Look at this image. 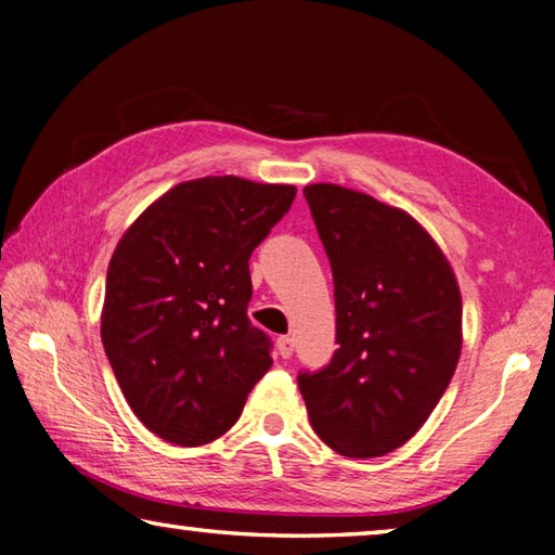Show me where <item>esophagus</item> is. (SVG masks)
Returning <instances> with one entry per match:
<instances>
[{"label": "esophagus", "instance_id": "1", "mask_svg": "<svg viewBox=\"0 0 555 555\" xmlns=\"http://www.w3.org/2000/svg\"><path fill=\"white\" fill-rule=\"evenodd\" d=\"M276 350H279V354H281V360H288V357L294 354V340H291L288 335L279 337V340H276Z\"/></svg>", "mask_w": 555, "mask_h": 555}]
</instances>
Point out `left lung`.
Instances as JSON below:
<instances>
[{
  "mask_svg": "<svg viewBox=\"0 0 555 555\" xmlns=\"http://www.w3.org/2000/svg\"><path fill=\"white\" fill-rule=\"evenodd\" d=\"M335 281L333 362L298 374L311 426L347 457H382L426 424L463 350V296L406 210L335 183L304 188Z\"/></svg>",
  "mask_w": 555,
  "mask_h": 555,
  "instance_id": "1",
  "label": "left lung"
}]
</instances>
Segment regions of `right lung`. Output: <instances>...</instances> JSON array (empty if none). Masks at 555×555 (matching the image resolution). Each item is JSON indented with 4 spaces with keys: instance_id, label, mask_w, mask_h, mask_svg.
Masks as SVG:
<instances>
[{
    "instance_id": "right-lung-1",
    "label": "right lung",
    "mask_w": 555,
    "mask_h": 555,
    "mask_svg": "<svg viewBox=\"0 0 555 555\" xmlns=\"http://www.w3.org/2000/svg\"><path fill=\"white\" fill-rule=\"evenodd\" d=\"M294 198L296 185L205 176L166 191L117 242L102 345L131 411L168 443L228 434L274 362L247 318L249 257Z\"/></svg>"
}]
</instances>
